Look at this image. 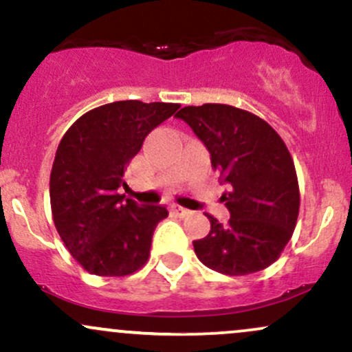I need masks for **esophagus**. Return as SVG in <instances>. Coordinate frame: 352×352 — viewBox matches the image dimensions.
Wrapping results in <instances>:
<instances>
[{
  "label": "esophagus",
  "mask_w": 352,
  "mask_h": 352,
  "mask_svg": "<svg viewBox=\"0 0 352 352\" xmlns=\"http://www.w3.org/2000/svg\"><path fill=\"white\" fill-rule=\"evenodd\" d=\"M172 212L175 213L177 217H180V218H185V217H188L190 213H192V212H190V210L184 208V207H180V205H173V207H172Z\"/></svg>",
  "instance_id": "1"
}]
</instances>
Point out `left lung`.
<instances>
[{
    "instance_id": "obj_1",
    "label": "left lung",
    "mask_w": 352,
    "mask_h": 352,
    "mask_svg": "<svg viewBox=\"0 0 352 352\" xmlns=\"http://www.w3.org/2000/svg\"><path fill=\"white\" fill-rule=\"evenodd\" d=\"M207 145L213 170L232 185L223 199L227 225L213 215L210 233L193 241L210 270L243 276L280 258L296 227L300 187L293 157L278 132L261 117L228 104L187 106L177 112Z\"/></svg>"
}]
</instances>
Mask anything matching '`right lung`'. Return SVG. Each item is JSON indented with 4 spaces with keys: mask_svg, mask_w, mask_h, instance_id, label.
Masks as SVG:
<instances>
[{
    "mask_svg": "<svg viewBox=\"0 0 352 352\" xmlns=\"http://www.w3.org/2000/svg\"><path fill=\"white\" fill-rule=\"evenodd\" d=\"M180 106L117 100L80 116L60 139L50 179L52 220L86 272L127 276L147 263L160 205H139L117 193L144 139Z\"/></svg>",
    "mask_w": 352,
    "mask_h": 352,
    "instance_id": "obj_1",
    "label": "right lung"
}]
</instances>
